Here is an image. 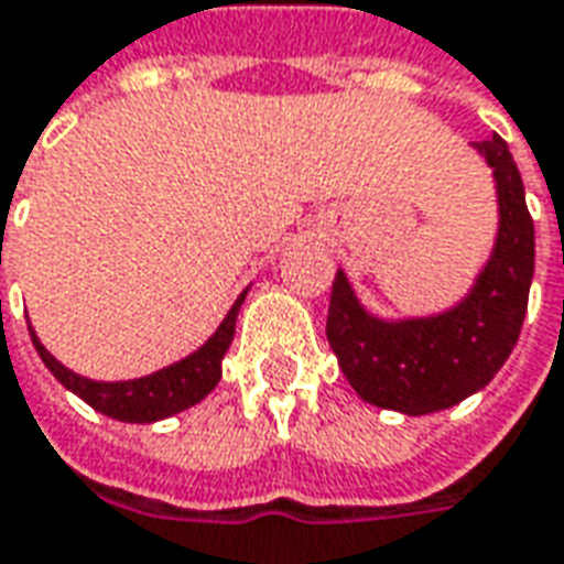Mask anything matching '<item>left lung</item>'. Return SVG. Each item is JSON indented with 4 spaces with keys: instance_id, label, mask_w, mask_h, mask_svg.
<instances>
[{
    "instance_id": "obj_1",
    "label": "left lung",
    "mask_w": 564,
    "mask_h": 564,
    "mask_svg": "<svg viewBox=\"0 0 564 564\" xmlns=\"http://www.w3.org/2000/svg\"><path fill=\"white\" fill-rule=\"evenodd\" d=\"M498 187V239L477 285L449 313L382 322L355 297L339 270L327 306V343L367 403L406 416L437 413L486 389L517 346L531 275L534 225L513 154L501 135L474 142Z\"/></svg>"
}]
</instances>
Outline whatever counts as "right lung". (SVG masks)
Listing matches in <instances>:
<instances>
[{"instance_id": "1", "label": "right lung", "mask_w": 564, "mask_h": 564, "mask_svg": "<svg viewBox=\"0 0 564 564\" xmlns=\"http://www.w3.org/2000/svg\"><path fill=\"white\" fill-rule=\"evenodd\" d=\"M242 301H246V291L239 294L237 303L230 306V313L225 315V322L199 346L197 352L175 361V365L163 367V370L151 373V377L127 379V382H97V379L78 377V373H72L69 367H63L54 355L47 352L45 346L39 343V337H35L33 327H30V337H33L35 352L45 361L47 370L66 389L75 391L84 403H90L94 410L118 419V422L142 425V422H158V419L182 413L187 406L203 401L218 386V379H221V358H225L230 343H234V330H237V315Z\"/></svg>"}]
</instances>
